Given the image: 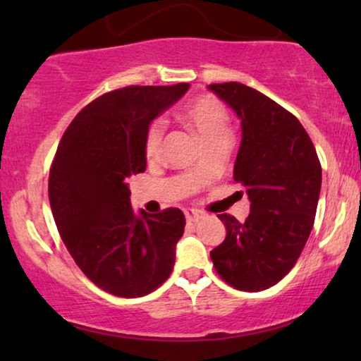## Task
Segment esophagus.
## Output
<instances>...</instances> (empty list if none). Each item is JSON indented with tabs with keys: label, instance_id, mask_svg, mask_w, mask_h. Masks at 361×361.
<instances>
[{
	"label": "esophagus",
	"instance_id": "34e87169",
	"mask_svg": "<svg viewBox=\"0 0 361 361\" xmlns=\"http://www.w3.org/2000/svg\"><path fill=\"white\" fill-rule=\"evenodd\" d=\"M184 214H185V220L189 221V224H197V221L202 219V214H199V212L195 210H185Z\"/></svg>",
	"mask_w": 361,
	"mask_h": 361
}]
</instances>
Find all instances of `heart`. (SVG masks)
Masks as SVG:
<instances>
[{
    "instance_id": "heart-1",
    "label": "heart",
    "mask_w": 361,
    "mask_h": 361,
    "mask_svg": "<svg viewBox=\"0 0 361 361\" xmlns=\"http://www.w3.org/2000/svg\"><path fill=\"white\" fill-rule=\"evenodd\" d=\"M182 120L200 136L209 149L215 146H226L230 135L228 113L216 98L210 95L194 98L182 111ZM162 141H164V123L156 120L151 123L146 133L145 152L147 159H159Z\"/></svg>"
}]
</instances>
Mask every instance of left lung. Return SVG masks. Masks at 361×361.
<instances>
[{"label": "left lung", "mask_w": 361, "mask_h": 361, "mask_svg": "<svg viewBox=\"0 0 361 361\" xmlns=\"http://www.w3.org/2000/svg\"><path fill=\"white\" fill-rule=\"evenodd\" d=\"M209 90L240 118L233 179L251 202L245 221L219 215L226 236L210 258L225 283L258 293L279 283L302 253L314 226L322 167L304 126L271 98L238 82L212 83Z\"/></svg>", "instance_id": "left-lung-1"}]
</instances>
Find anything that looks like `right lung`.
<instances>
[{"label":"right lung","instance_id":"add662e5","mask_svg":"<svg viewBox=\"0 0 361 361\" xmlns=\"http://www.w3.org/2000/svg\"><path fill=\"white\" fill-rule=\"evenodd\" d=\"M189 87L133 85L98 97L73 118L54 157L49 200L62 241L93 284L120 298L152 293L174 268L184 214H135L128 177L146 171L152 120Z\"/></svg>","mask_w":361,"mask_h":361}]
</instances>
